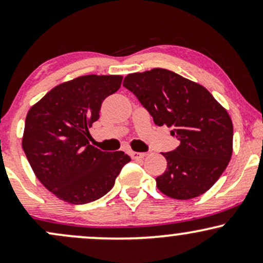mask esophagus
I'll return each instance as SVG.
<instances>
[{"instance_id":"obj_1","label":"esophagus","mask_w":263,"mask_h":263,"mask_svg":"<svg viewBox=\"0 0 263 263\" xmlns=\"http://www.w3.org/2000/svg\"><path fill=\"white\" fill-rule=\"evenodd\" d=\"M147 156V153H142V152H131V157L132 159H142Z\"/></svg>"}]
</instances>
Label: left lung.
Here are the masks:
<instances>
[{
	"instance_id": "obj_1",
	"label": "left lung",
	"mask_w": 263,
	"mask_h": 263,
	"mask_svg": "<svg viewBox=\"0 0 263 263\" xmlns=\"http://www.w3.org/2000/svg\"><path fill=\"white\" fill-rule=\"evenodd\" d=\"M123 86L134 92L157 126L172 128L179 140L162 153L167 170L156 178L157 188L179 200L204 194L226 170L232 155V121L200 84L167 69L128 74Z\"/></svg>"
}]
</instances>
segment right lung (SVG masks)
I'll return each instance as SVG.
<instances>
[{"mask_svg": "<svg viewBox=\"0 0 263 263\" xmlns=\"http://www.w3.org/2000/svg\"><path fill=\"white\" fill-rule=\"evenodd\" d=\"M121 75H84L53 87L29 108L22 147L39 182L60 200L86 204L110 192L131 158L89 144L101 104Z\"/></svg>", "mask_w": 263, "mask_h": 263, "instance_id": "obj_1", "label": "right lung"}]
</instances>
